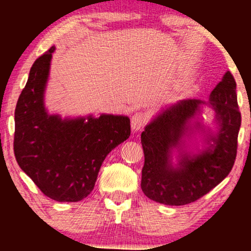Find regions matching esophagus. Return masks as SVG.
<instances>
[{
  "label": "esophagus",
  "instance_id": "1",
  "mask_svg": "<svg viewBox=\"0 0 251 251\" xmlns=\"http://www.w3.org/2000/svg\"><path fill=\"white\" fill-rule=\"evenodd\" d=\"M146 123H148V116L142 113V112H137V113L133 114V117H132L131 119L132 128H133L134 131L142 129L144 126H145Z\"/></svg>",
  "mask_w": 251,
  "mask_h": 251
}]
</instances>
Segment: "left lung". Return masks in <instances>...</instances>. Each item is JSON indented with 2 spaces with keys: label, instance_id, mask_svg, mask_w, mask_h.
Here are the masks:
<instances>
[{
  "label": "left lung",
  "instance_id": "left-lung-1",
  "mask_svg": "<svg viewBox=\"0 0 251 251\" xmlns=\"http://www.w3.org/2000/svg\"><path fill=\"white\" fill-rule=\"evenodd\" d=\"M201 100H184L162 112L142 133L145 163L142 190L150 200L165 205L194 203L217 186L231 171L237 154L241 112L236 81L226 72L210 94L220 132L210 137L214 145L203 153L190 157L181 153L179 166L171 164V149L180 144L189 122L200 112Z\"/></svg>",
  "mask_w": 251,
  "mask_h": 251
}]
</instances>
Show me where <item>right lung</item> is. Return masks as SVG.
<instances>
[{"label": "right lung", "mask_w": 251, "mask_h": 251, "mask_svg": "<svg viewBox=\"0 0 251 251\" xmlns=\"http://www.w3.org/2000/svg\"><path fill=\"white\" fill-rule=\"evenodd\" d=\"M51 47L31 66L15 108L14 153L41 192L56 201H79L91 194L103 159L131 134L127 117L61 120L48 116L43 91Z\"/></svg>", "instance_id": "obj_1"}]
</instances>
